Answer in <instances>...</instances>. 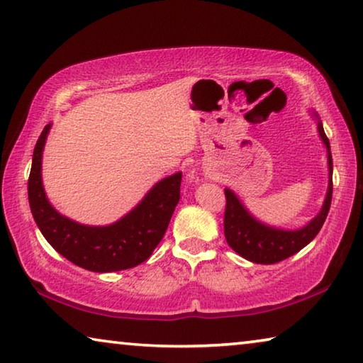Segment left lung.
Returning <instances> with one entry per match:
<instances>
[{
	"instance_id": "1",
	"label": "left lung",
	"mask_w": 363,
	"mask_h": 363,
	"mask_svg": "<svg viewBox=\"0 0 363 363\" xmlns=\"http://www.w3.org/2000/svg\"><path fill=\"white\" fill-rule=\"evenodd\" d=\"M317 120V130L327 147L328 160V189L325 196L320 213L311 220L309 224L296 230L277 229L262 224L238 200V196L230 189H224L225 194V213H224V235L229 247L240 255L245 259L256 264H275L293 256L303 250L306 245L314 240L315 235L320 232L322 225L327 219L331 205V195H333V160H331L330 140L323 131L322 121Z\"/></svg>"
}]
</instances>
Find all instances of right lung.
I'll return each mask as SVG.
<instances>
[{
    "label": "right lung",
    "instance_id": "right-lung-1",
    "mask_svg": "<svg viewBox=\"0 0 363 363\" xmlns=\"http://www.w3.org/2000/svg\"><path fill=\"white\" fill-rule=\"evenodd\" d=\"M51 123L36 140L28 177V203L43 237L57 253L91 272H116L149 259L162 242L181 199L182 173L153 186L136 208L110 225H84L54 210L41 179V158Z\"/></svg>",
    "mask_w": 363,
    "mask_h": 363
}]
</instances>
